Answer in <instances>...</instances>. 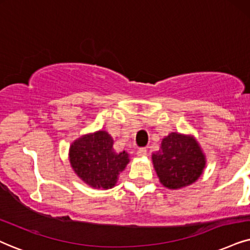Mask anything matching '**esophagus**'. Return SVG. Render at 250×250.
<instances>
[{"label":"esophagus","mask_w":250,"mask_h":250,"mask_svg":"<svg viewBox=\"0 0 250 250\" xmlns=\"http://www.w3.org/2000/svg\"><path fill=\"white\" fill-rule=\"evenodd\" d=\"M146 153H147L146 147H140V148H138V150H137V156H140V157L146 156Z\"/></svg>","instance_id":"1"}]
</instances>
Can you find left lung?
<instances>
[{
    "instance_id": "8db88e82",
    "label": "left lung",
    "mask_w": 250,
    "mask_h": 250,
    "mask_svg": "<svg viewBox=\"0 0 250 250\" xmlns=\"http://www.w3.org/2000/svg\"><path fill=\"white\" fill-rule=\"evenodd\" d=\"M152 162L160 182L169 189H179L200 178L205 157L194 137L170 132L163 140L159 152L152 154Z\"/></svg>"
}]
</instances>
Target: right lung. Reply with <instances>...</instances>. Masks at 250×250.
I'll return each instance as SVG.
<instances>
[{
    "instance_id": "1",
    "label": "right lung",
    "mask_w": 250,
    "mask_h": 250,
    "mask_svg": "<svg viewBox=\"0 0 250 250\" xmlns=\"http://www.w3.org/2000/svg\"><path fill=\"white\" fill-rule=\"evenodd\" d=\"M70 164L75 173L93 188L115 186L120 172L129 163L128 153L115 152L113 138L106 131L85 135L70 146Z\"/></svg>"
}]
</instances>
